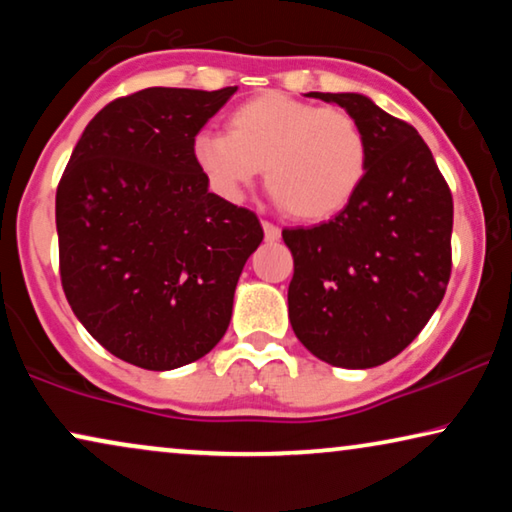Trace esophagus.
Masks as SVG:
<instances>
[{
	"mask_svg": "<svg viewBox=\"0 0 512 512\" xmlns=\"http://www.w3.org/2000/svg\"><path fill=\"white\" fill-rule=\"evenodd\" d=\"M263 233H265V242H277L279 237H282V230L270 221H263Z\"/></svg>",
	"mask_w": 512,
	"mask_h": 512,
	"instance_id": "1",
	"label": "esophagus"
}]
</instances>
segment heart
I'll use <instances>...</instances> for the list:
<instances>
[{
    "mask_svg": "<svg viewBox=\"0 0 512 512\" xmlns=\"http://www.w3.org/2000/svg\"><path fill=\"white\" fill-rule=\"evenodd\" d=\"M193 163L223 200H240L261 177L286 212L300 221H326L359 193L368 142L347 111L268 90L237 104L226 132H200Z\"/></svg>",
    "mask_w": 512,
    "mask_h": 512,
    "instance_id": "1",
    "label": "heart"
}]
</instances>
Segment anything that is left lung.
<instances>
[{
  "label": "left lung",
  "mask_w": 512,
  "mask_h": 512,
  "mask_svg": "<svg viewBox=\"0 0 512 512\" xmlns=\"http://www.w3.org/2000/svg\"><path fill=\"white\" fill-rule=\"evenodd\" d=\"M340 104L368 142L354 200L314 228H286L296 338L338 368L401 354L436 312L452 270V195L429 146L361 93H310Z\"/></svg>",
  "instance_id": "1"
}]
</instances>
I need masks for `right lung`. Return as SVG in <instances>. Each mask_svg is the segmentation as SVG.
<instances>
[{
  "label": "right lung",
  "mask_w": 512,
  "mask_h": 512,
  "mask_svg": "<svg viewBox=\"0 0 512 512\" xmlns=\"http://www.w3.org/2000/svg\"><path fill=\"white\" fill-rule=\"evenodd\" d=\"M237 88H146L86 125L55 195L62 289L118 359L174 370L212 352L263 242L249 209L209 193L193 139Z\"/></svg>",
  "instance_id": "obj_1"
}]
</instances>
